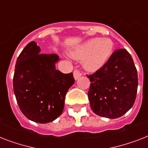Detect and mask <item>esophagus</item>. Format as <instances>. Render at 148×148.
Here are the masks:
<instances>
[{"label":"esophagus","instance_id":"1","mask_svg":"<svg viewBox=\"0 0 148 148\" xmlns=\"http://www.w3.org/2000/svg\"><path fill=\"white\" fill-rule=\"evenodd\" d=\"M82 75V74H81V72L79 71L78 70H74V77L75 80H77V79L80 77Z\"/></svg>","mask_w":148,"mask_h":148}]
</instances>
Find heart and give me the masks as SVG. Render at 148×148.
<instances>
[{
  "label": "heart",
  "instance_id": "b5f03b06",
  "mask_svg": "<svg viewBox=\"0 0 148 148\" xmlns=\"http://www.w3.org/2000/svg\"><path fill=\"white\" fill-rule=\"evenodd\" d=\"M114 51V44L110 39L94 38L71 52L70 55L82 60L84 67L88 71H96L105 64Z\"/></svg>",
  "mask_w": 148,
  "mask_h": 148
}]
</instances>
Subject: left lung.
<instances>
[{"label":"left lung","mask_w":148,"mask_h":148,"mask_svg":"<svg viewBox=\"0 0 148 148\" xmlns=\"http://www.w3.org/2000/svg\"><path fill=\"white\" fill-rule=\"evenodd\" d=\"M87 76L91 82L88 99L96 114L114 119L132 108L138 90V71L126 49L115 51L103 67Z\"/></svg>","instance_id":"obj_1"}]
</instances>
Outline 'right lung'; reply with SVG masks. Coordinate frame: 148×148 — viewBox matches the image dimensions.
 <instances>
[{
  "label": "right lung",
  "mask_w": 148,
  "mask_h": 148,
  "mask_svg": "<svg viewBox=\"0 0 148 148\" xmlns=\"http://www.w3.org/2000/svg\"><path fill=\"white\" fill-rule=\"evenodd\" d=\"M40 48L31 41L17 59L13 86L17 104L27 118L47 124L63 112L67 90L74 83L73 74L56 70L59 57L40 53Z\"/></svg>",
  "instance_id": "add662e5"
}]
</instances>
